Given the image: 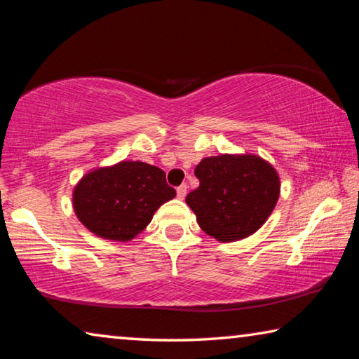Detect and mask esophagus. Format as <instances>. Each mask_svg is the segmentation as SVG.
<instances>
[{"label":"esophagus","instance_id":"esophagus-1","mask_svg":"<svg viewBox=\"0 0 359 359\" xmlns=\"http://www.w3.org/2000/svg\"><path fill=\"white\" fill-rule=\"evenodd\" d=\"M187 194V186L186 184H181L176 187V196H178V198H184Z\"/></svg>","mask_w":359,"mask_h":359}]
</instances>
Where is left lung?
<instances>
[{
    "label": "left lung",
    "mask_w": 359,
    "mask_h": 359,
    "mask_svg": "<svg viewBox=\"0 0 359 359\" xmlns=\"http://www.w3.org/2000/svg\"><path fill=\"white\" fill-rule=\"evenodd\" d=\"M194 173L201 186L187 194L186 203L202 231L219 242L255 233L277 205L278 173L259 156L207 157Z\"/></svg>",
    "instance_id": "obj_1"
}]
</instances>
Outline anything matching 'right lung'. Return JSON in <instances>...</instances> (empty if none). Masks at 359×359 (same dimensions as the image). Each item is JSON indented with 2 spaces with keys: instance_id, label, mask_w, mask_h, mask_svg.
Listing matches in <instances>:
<instances>
[{
  "instance_id": "1",
  "label": "right lung",
  "mask_w": 359,
  "mask_h": 359,
  "mask_svg": "<svg viewBox=\"0 0 359 359\" xmlns=\"http://www.w3.org/2000/svg\"><path fill=\"white\" fill-rule=\"evenodd\" d=\"M175 196L163 170L124 161L82 176L74 187L73 207L82 224L98 237L128 242Z\"/></svg>"
}]
</instances>
